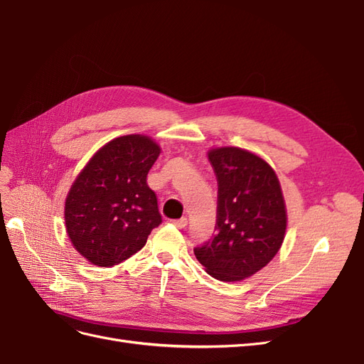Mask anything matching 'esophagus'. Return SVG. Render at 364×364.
<instances>
[{
	"instance_id": "obj_1",
	"label": "esophagus",
	"mask_w": 364,
	"mask_h": 364,
	"mask_svg": "<svg viewBox=\"0 0 364 364\" xmlns=\"http://www.w3.org/2000/svg\"><path fill=\"white\" fill-rule=\"evenodd\" d=\"M171 223L178 229H183V228H186V225H188V220L182 217V218H178V220H171Z\"/></svg>"
}]
</instances>
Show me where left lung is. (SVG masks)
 I'll return each mask as SVG.
<instances>
[{"mask_svg": "<svg viewBox=\"0 0 364 364\" xmlns=\"http://www.w3.org/2000/svg\"><path fill=\"white\" fill-rule=\"evenodd\" d=\"M217 178L213 237L194 255L213 278L234 282L252 277L277 255L287 228L279 181L270 165L237 147L208 153Z\"/></svg>", "mask_w": 364, "mask_h": 364, "instance_id": "obj_1", "label": "left lung"}]
</instances>
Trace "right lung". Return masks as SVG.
<instances>
[{"label": "right lung", "instance_id": "right-lung-1", "mask_svg": "<svg viewBox=\"0 0 364 364\" xmlns=\"http://www.w3.org/2000/svg\"><path fill=\"white\" fill-rule=\"evenodd\" d=\"M159 151L149 136L115 138L73 183L65 202L68 237L95 266L112 267L135 255L162 223L156 194L146 181Z\"/></svg>", "mask_w": 364, "mask_h": 364}]
</instances>
